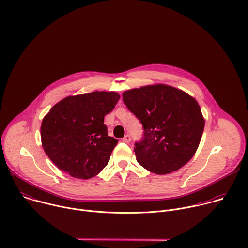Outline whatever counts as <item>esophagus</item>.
<instances>
[{"label": "esophagus", "instance_id": "1", "mask_svg": "<svg viewBox=\"0 0 248 248\" xmlns=\"http://www.w3.org/2000/svg\"><path fill=\"white\" fill-rule=\"evenodd\" d=\"M130 140H131L130 136H129L128 134H126V135H124V137L123 138V142H124V143H129Z\"/></svg>", "mask_w": 248, "mask_h": 248}]
</instances>
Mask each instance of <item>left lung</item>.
Wrapping results in <instances>:
<instances>
[{"mask_svg":"<svg viewBox=\"0 0 248 248\" xmlns=\"http://www.w3.org/2000/svg\"><path fill=\"white\" fill-rule=\"evenodd\" d=\"M123 100L143 124L144 137L134 148L141 166L151 172L167 174L190 161L205 125L195 98L173 86L157 83L126 90Z\"/></svg>","mask_w":248,"mask_h":248,"instance_id":"1","label":"left lung"}]
</instances>
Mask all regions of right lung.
Instances as JSON below:
<instances>
[{"instance_id": "1", "label": "right lung", "mask_w": 248, "mask_h": 248, "mask_svg": "<svg viewBox=\"0 0 248 248\" xmlns=\"http://www.w3.org/2000/svg\"><path fill=\"white\" fill-rule=\"evenodd\" d=\"M119 99L115 91H94L53 106L41 124V142L59 170L89 180L107 166L118 139L108 135L104 118Z\"/></svg>"}]
</instances>
